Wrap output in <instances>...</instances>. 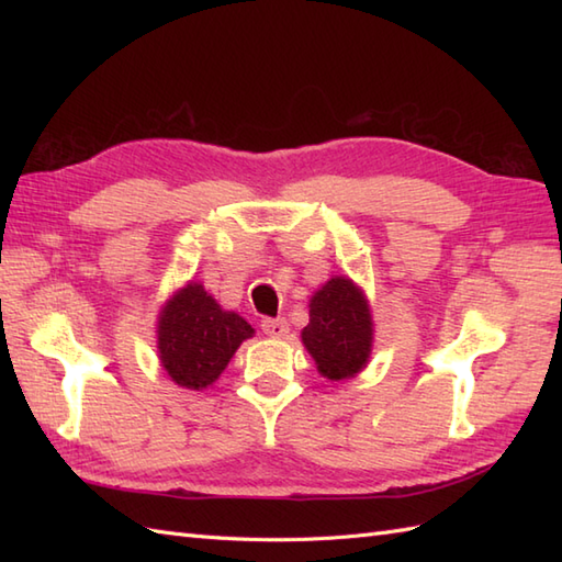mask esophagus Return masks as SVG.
<instances>
[{"instance_id": "esophagus-1", "label": "esophagus", "mask_w": 562, "mask_h": 562, "mask_svg": "<svg viewBox=\"0 0 562 562\" xmlns=\"http://www.w3.org/2000/svg\"><path fill=\"white\" fill-rule=\"evenodd\" d=\"M262 333H266V336H270V338H284L288 336V330H290V326H288V321L284 318H262Z\"/></svg>"}]
</instances>
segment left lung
<instances>
[{
  "label": "left lung",
  "instance_id": "left-lung-1",
  "mask_svg": "<svg viewBox=\"0 0 562 562\" xmlns=\"http://www.w3.org/2000/svg\"><path fill=\"white\" fill-rule=\"evenodd\" d=\"M302 342L330 381L350 379L367 367L374 342L372 312L350 278H330L312 296Z\"/></svg>",
  "mask_w": 562,
  "mask_h": 562
}]
</instances>
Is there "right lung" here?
<instances>
[{"label":"right lung","mask_w":562,"mask_h":562,"mask_svg":"<svg viewBox=\"0 0 562 562\" xmlns=\"http://www.w3.org/2000/svg\"><path fill=\"white\" fill-rule=\"evenodd\" d=\"M250 336L254 328L238 314L224 312L200 282H188L159 312V360L171 381L183 389L212 386L238 345Z\"/></svg>","instance_id":"1"}]
</instances>
